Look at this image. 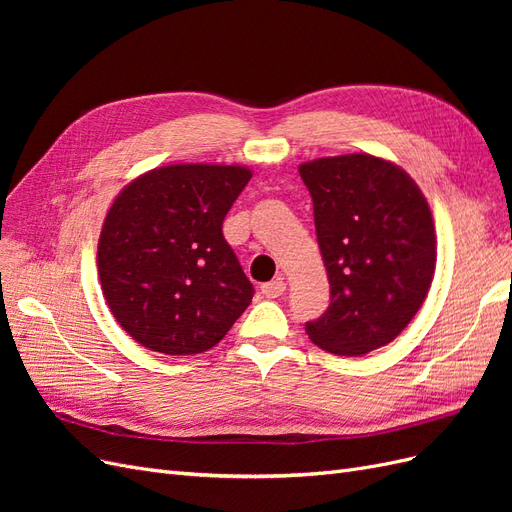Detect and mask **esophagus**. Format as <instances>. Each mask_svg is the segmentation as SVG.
Segmentation results:
<instances>
[{
	"instance_id": "34e87169",
	"label": "esophagus",
	"mask_w": 512,
	"mask_h": 512,
	"mask_svg": "<svg viewBox=\"0 0 512 512\" xmlns=\"http://www.w3.org/2000/svg\"><path fill=\"white\" fill-rule=\"evenodd\" d=\"M260 290H262V294H265L267 299H277V297H282V294L286 292V282L282 280V277H277V280H273V282L262 284Z\"/></svg>"
}]
</instances>
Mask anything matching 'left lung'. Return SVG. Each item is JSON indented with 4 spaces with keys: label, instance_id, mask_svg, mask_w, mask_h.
Returning <instances> with one entry per match:
<instances>
[{
    "label": "left lung",
    "instance_id": "8db88e82",
    "mask_svg": "<svg viewBox=\"0 0 512 512\" xmlns=\"http://www.w3.org/2000/svg\"><path fill=\"white\" fill-rule=\"evenodd\" d=\"M299 175L314 200L331 286L327 312L305 324L309 339L339 356L391 344L421 309L436 271L425 194L404 168L371 153L303 162Z\"/></svg>",
    "mask_w": 512,
    "mask_h": 512
}]
</instances>
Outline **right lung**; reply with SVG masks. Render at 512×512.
I'll return each instance as SVG.
<instances>
[{
    "instance_id": "obj_1",
    "label": "right lung",
    "mask_w": 512,
    "mask_h": 512,
    "mask_svg": "<svg viewBox=\"0 0 512 512\" xmlns=\"http://www.w3.org/2000/svg\"><path fill=\"white\" fill-rule=\"evenodd\" d=\"M252 170L168 164L130 181L108 209L98 275L108 309L138 344L170 356L213 348L254 288L222 235Z\"/></svg>"
}]
</instances>
